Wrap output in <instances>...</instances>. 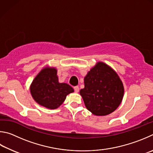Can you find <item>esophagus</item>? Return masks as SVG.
I'll return each instance as SVG.
<instances>
[{"label": "esophagus", "mask_w": 153, "mask_h": 153, "mask_svg": "<svg viewBox=\"0 0 153 153\" xmlns=\"http://www.w3.org/2000/svg\"><path fill=\"white\" fill-rule=\"evenodd\" d=\"M74 91L76 93H78L79 91V87L78 86L74 87Z\"/></svg>", "instance_id": "34e87169"}]
</instances>
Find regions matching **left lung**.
<instances>
[{
  "label": "left lung",
  "instance_id": "8db88e82",
  "mask_svg": "<svg viewBox=\"0 0 153 153\" xmlns=\"http://www.w3.org/2000/svg\"><path fill=\"white\" fill-rule=\"evenodd\" d=\"M85 87L80 90L85 105L97 116L110 114L123 100L124 87L114 70L103 62H98L84 78Z\"/></svg>",
  "mask_w": 153,
  "mask_h": 153
}]
</instances>
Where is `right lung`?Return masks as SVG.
Segmentation results:
<instances>
[{"label":"right lung","instance_id":"add662e5","mask_svg":"<svg viewBox=\"0 0 153 153\" xmlns=\"http://www.w3.org/2000/svg\"><path fill=\"white\" fill-rule=\"evenodd\" d=\"M29 90L37 103L50 109L59 108L65 101L66 96L74 92L71 85L59 82L57 69L48 66L42 68L36 75Z\"/></svg>","mask_w":153,"mask_h":153}]
</instances>
